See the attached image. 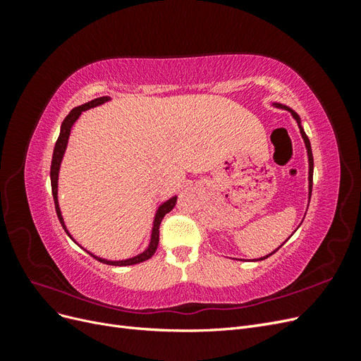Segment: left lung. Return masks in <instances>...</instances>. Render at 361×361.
Here are the masks:
<instances>
[{
  "label": "left lung",
  "mask_w": 361,
  "mask_h": 361,
  "mask_svg": "<svg viewBox=\"0 0 361 361\" xmlns=\"http://www.w3.org/2000/svg\"><path fill=\"white\" fill-rule=\"evenodd\" d=\"M276 106H279V108H285V110H288L290 114H292V117L297 120V123H298V126H300V133H301V137H302V140H304V143H305V149H307V157H309V199H310V195H312V185H313V155H312V146H310V141H309V137L305 135V133H304V129H302V126H301V120H300V116L295 113L293 110H290L289 106H286V105H281V104H274ZM280 248V247H279ZM277 248V250H279ZM276 250V251H277ZM276 251H272L271 255H274ZM271 255H268V256H265V257H260V259H257V260H264V259H267V257H269Z\"/></svg>",
  "instance_id": "obj_1"
}]
</instances>
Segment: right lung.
<instances>
[{"mask_svg": "<svg viewBox=\"0 0 361 361\" xmlns=\"http://www.w3.org/2000/svg\"><path fill=\"white\" fill-rule=\"evenodd\" d=\"M110 101V97L108 96H102V97H96V99L87 102V104H82L80 106H75L73 110L66 116V118L63 120L61 123V129H60V135L57 138V143H56V147H54V154H52V162H51V188H52V197H54V203H56V211H57V216L59 220L64 228V232L68 233V236L71 239L72 235L68 232L66 226H64V220H63V215H61V211H60V206H59V171H60V164H61V159H63V155L64 152H66V147H68V140H69V135H71V129L73 126V123L78 120V117L81 116L82 111L89 110V108H93V106H97V105H102L105 102ZM176 200L178 197L174 195V197L169 199L167 202H164L159 207L158 211L155 214V220H154V227H152V236H150V244L149 247L143 251V253H140L134 257H129V259H125V260H106V259H102V257H97L94 256L93 253H90V251H87L92 257H94L96 260L102 262V264H106V265H113V267H128V265H135V264H140V262H145L147 259H150L152 256L155 255V251L158 248V243H159V224L162 221V218L166 216V214H169L174 204H176ZM75 241V239H73Z\"/></svg>", "mask_w": 361, "mask_h": 361, "instance_id": "right-lung-1", "label": "right lung"}]
</instances>
